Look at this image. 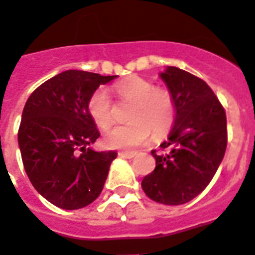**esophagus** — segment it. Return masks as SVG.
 Here are the masks:
<instances>
[{
    "label": "esophagus",
    "instance_id": "obj_1",
    "mask_svg": "<svg viewBox=\"0 0 255 255\" xmlns=\"http://www.w3.org/2000/svg\"><path fill=\"white\" fill-rule=\"evenodd\" d=\"M137 154V152H127V150H122L119 152V156L124 157V158H133Z\"/></svg>",
    "mask_w": 255,
    "mask_h": 255
}]
</instances>
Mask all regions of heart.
Listing matches in <instances>:
<instances>
[{"mask_svg": "<svg viewBox=\"0 0 255 255\" xmlns=\"http://www.w3.org/2000/svg\"><path fill=\"white\" fill-rule=\"evenodd\" d=\"M113 90L123 101L132 102L128 113L129 123L114 126L103 133L109 148L128 149L141 145L152 132L154 136L166 133L175 121V102L169 90L156 88L146 78L132 76ZM88 113L98 127L106 128L113 122L114 103L106 90L98 89L88 99Z\"/></svg>", "mask_w": 255, "mask_h": 255, "instance_id": "1", "label": "heart"}]
</instances>
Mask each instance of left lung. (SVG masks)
Here are the masks:
<instances>
[{
  "instance_id": "1",
  "label": "left lung",
  "mask_w": 255,
  "mask_h": 255,
  "mask_svg": "<svg viewBox=\"0 0 255 255\" xmlns=\"http://www.w3.org/2000/svg\"><path fill=\"white\" fill-rule=\"evenodd\" d=\"M161 78L174 98L175 121L161 153L152 150L156 169L141 187L154 202L178 206L199 195L220 166L228 142L227 117L202 78L175 67H167Z\"/></svg>"
}]
</instances>
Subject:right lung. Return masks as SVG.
Here are the masks:
<instances>
[{
  "instance_id": "right-lung-1",
  "label": "right lung",
  "mask_w": 255,
  "mask_h": 255,
  "mask_svg": "<svg viewBox=\"0 0 255 255\" xmlns=\"http://www.w3.org/2000/svg\"><path fill=\"white\" fill-rule=\"evenodd\" d=\"M117 76L67 70L49 78L28 97L18 144L35 190L63 210H78L102 192L118 153L89 148L99 137L89 117L88 99Z\"/></svg>"
}]
</instances>
